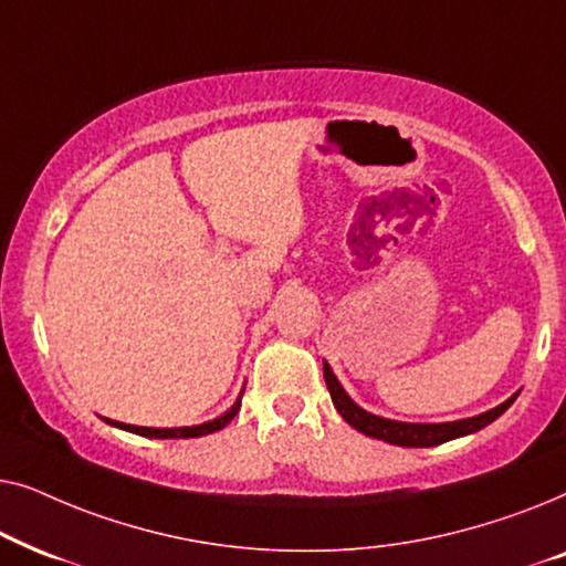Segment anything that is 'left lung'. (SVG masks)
Instances as JSON below:
<instances>
[{"label": "left lung", "mask_w": 566, "mask_h": 566, "mask_svg": "<svg viewBox=\"0 0 566 566\" xmlns=\"http://www.w3.org/2000/svg\"><path fill=\"white\" fill-rule=\"evenodd\" d=\"M324 381H327L332 405H335V409L343 415V420L347 424H353V428L360 430L363 436L386 440V443L401 446V448H430V446L446 443V440H453V438L469 436V432L482 430L490 422L497 420V417L505 412V409L513 405L517 397V394H513V397H510L507 401H502L500 407H494L484 415L467 417V420L440 422V424H415V422L384 420V417H376V415L366 412V409H360L350 397H347L345 389L339 386V381L335 378V374H332V368L327 366V363H324Z\"/></svg>", "instance_id": "left-lung-1"}]
</instances>
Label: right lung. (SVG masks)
I'll return each instance as SVG.
<instances>
[{"instance_id":"1","label":"right lung","mask_w":566,"mask_h":566,"mask_svg":"<svg viewBox=\"0 0 566 566\" xmlns=\"http://www.w3.org/2000/svg\"><path fill=\"white\" fill-rule=\"evenodd\" d=\"M239 407H242V397L234 401V407H231L229 412H223L221 417H216V420H211V422L192 424V428H136V424H123V422H115V420H107V422L115 424V428L136 432V436H144V438H200V436H208V432L227 428V424L234 420Z\"/></svg>"}]
</instances>
